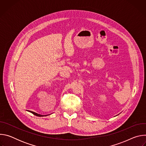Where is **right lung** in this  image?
I'll return each mask as SVG.
<instances>
[{"mask_svg":"<svg viewBox=\"0 0 146 146\" xmlns=\"http://www.w3.org/2000/svg\"><path fill=\"white\" fill-rule=\"evenodd\" d=\"M31 113H32L33 114H34V115H36V116H38V117H43V116H45V115H40V114H37V113H35V112H33V111H29Z\"/></svg>","mask_w":146,"mask_h":146,"instance_id":"obj_1","label":"right lung"}]
</instances>
